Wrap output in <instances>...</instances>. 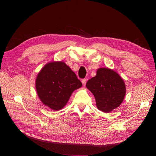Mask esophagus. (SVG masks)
Masks as SVG:
<instances>
[{"instance_id": "34e87169", "label": "esophagus", "mask_w": 156, "mask_h": 156, "mask_svg": "<svg viewBox=\"0 0 156 156\" xmlns=\"http://www.w3.org/2000/svg\"><path fill=\"white\" fill-rule=\"evenodd\" d=\"M86 83H87V79L84 78V79H83V80H82V83H83V86H85Z\"/></svg>"}]
</instances>
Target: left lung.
I'll list each match as a JSON object with an SVG mask.
<instances>
[{
    "instance_id": "left-lung-1",
    "label": "left lung",
    "mask_w": 156,
    "mask_h": 156,
    "mask_svg": "<svg viewBox=\"0 0 156 156\" xmlns=\"http://www.w3.org/2000/svg\"><path fill=\"white\" fill-rule=\"evenodd\" d=\"M86 87L96 99L98 109L105 113L120 106L125 98V82L118 73L108 68H100L96 76L87 81Z\"/></svg>"
}]
</instances>
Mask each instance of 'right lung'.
Returning a JSON list of instances; mask_svg holds the SVG:
<instances>
[{"instance_id":"add662e5","label":"right lung","mask_w":156,"mask_h":156,"mask_svg":"<svg viewBox=\"0 0 156 156\" xmlns=\"http://www.w3.org/2000/svg\"><path fill=\"white\" fill-rule=\"evenodd\" d=\"M82 85L75 73L62 61L47 63L36 80L39 98L45 106L54 111L62 109L73 91Z\"/></svg>"}]
</instances>
